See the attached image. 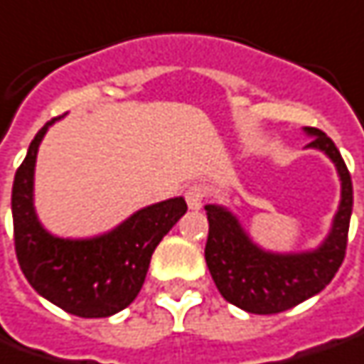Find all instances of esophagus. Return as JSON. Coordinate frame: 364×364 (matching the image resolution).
<instances>
[{"instance_id": "34e87169", "label": "esophagus", "mask_w": 364, "mask_h": 364, "mask_svg": "<svg viewBox=\"0 0 364 364\" xmlns=\"http://www.w3.org/2000/svg\"><path fill=\"white\" fill-rule=\"evenodd\" d=\"M205 199L207 187L203 183H193V185L187 187V191H185V201H187L189 209H201L203 203H205Z\"/></svg>"}]
</instances>
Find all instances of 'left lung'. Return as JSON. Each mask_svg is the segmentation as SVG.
Returning <instances> with one entry per match:
<instances>
[{
	"label": "left lung",
	"instance_id": "1",
	"mask_svg": "<svg viewBox=\"0 0 364 364\" xmlns=\"http://www.w3.org/2000/svg\"><path fill=\"white\" fill-rule=\"evenodd\" d=\"M320 149L336 165L341 177V205L331 233L320 247L302 254H272L257 247L244 232L232 211L221 205H205L209 235L205 262L220 294L252 314H278L318 294L331 284L346 254L348 223L353 213V181L336 144L318 129L308 127Z\"/></svg>",
	"mask_w": 364,
	"mask_h": 364
}]
</instances>
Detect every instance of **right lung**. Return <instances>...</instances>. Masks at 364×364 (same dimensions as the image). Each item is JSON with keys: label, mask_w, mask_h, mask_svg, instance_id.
<instances>
[{"label": "right lung", "mask_w": 364, "mask_h": 364, "mask_svg": "<svg viewBox=\"0 0 364 364\" xmlns=\"http://www.w3.org/2000/svg\"><path fill=\"white\" fill-rule=\"evenodd\" d=\"M46 122L16 171L11 189L14 240L19 268L40 296L82 318H107L127 308L143 288L151 256L187 211L183 197L136 211L112 232L90 240L48 233L33 209V167Z\"/></svg>", "instance_id": "right-lung-1"}]
</instances>
